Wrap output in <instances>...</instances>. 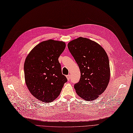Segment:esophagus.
<instances>
[{"label":"esophagus","instance_id":"1","mask_svg":"<svg viewBox=\"0 0 133 133\" xmlns=\"http://www.w3.org/2000/svg\"><path fill=\"white\" fill-rule=\"evenodd\" d=\"M66 77H67V80L69 81H70V78H71V76H70V75H67V76H66Z\"/></svg>","mask_w":133,"mask_h":133}]
</instances>
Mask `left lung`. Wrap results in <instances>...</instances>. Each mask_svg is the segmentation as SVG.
<instances>
[{
  "instance_id": "8db88e82",
  "label": "left lung",
  "mask_w": 133,
  "mask_h": 133,
  "mask_svg": "<svg viewBox=\"0 0 133 133\" xmlns=\"http://www.w3.org/2000/svg\"><path fill=\"white\" fill-rule=\"evenodd\" d=\"M68 48L81 71L79 82L74 85L77 94L83 99L94 100L109 84L110 69L109 57L99 44L79 37L68 44Z\"/></svg>"
}]
</instances>
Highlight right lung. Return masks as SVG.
<instances>
[{
	"instance_id": "obj_1",
	"label": "right lung",
	"mask_w": 133,
	"mask_h": 133,
	"mask_svg": "<svg viewBox=\"0 0 133 133\" xmlns=\"http://www.w3.org/2000/svg\"><path fill=\"white\" fill-rule=\"evenodd\" d=\"M66 44L52 39L44 41L34 47L24 64V78L29 91L39 100L51 102L60 95L67 82L62 74L58 57Z\"/></svg>"
}]
</instances>
